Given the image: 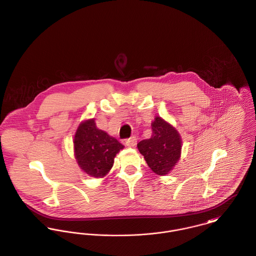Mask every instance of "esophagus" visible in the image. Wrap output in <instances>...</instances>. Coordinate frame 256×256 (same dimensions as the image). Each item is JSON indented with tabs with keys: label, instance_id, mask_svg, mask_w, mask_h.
<instances>
[{
	"label": "esophagus",
	"instance_id": "obj_1",
	"mask_svg": "<svg viewBox=\"0 0 256 256\" xmlns=\"http://www.w3.org/2000/svg\"><path fill=\"white\" fill-rule=\"evenodd\" d=\"M125 144H126L127 146H130V148L135 146L137 144V138L136 137H131V138L125 140Z\"/></svg>",
	"mask_w": 256,
	"mask_h": 256
}]
</instances>
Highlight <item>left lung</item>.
Listing matches in <instances>:
<instances>
[{
    "label": "left lung",
    "instance_id": "8db88e82",
    "mask_svg": "<svg viewBox=\"0 0 256 256\" xmlns=\"http://www.w3.org/2000/svg\"><path fill=\"white\" fill-rule=\"evenodd\" d=\"M152 129V137L140 140L137 146L150 168L156 174L163 176L180 160L182 140L177 130L162 117L154 118Z\"/></svg>",
    "mask_w": 256,
    "mask_h": 256
}]
</instances>
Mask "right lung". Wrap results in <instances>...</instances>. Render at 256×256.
<instances>
[{
	"label": "right lung",
	"mask_w": 256,
	"mask_h": 256,
	"mask_svg": "<svg viewBox=\"0 0 256 256\" xmlns=\"http://www.w3.org/2000/svg\"><path fill=\"white\" fill-rule=\"evenodd\" d=\"M122 146L116 138L96 128L94 120L82 122L74 137V152L80 168L94 178L106 176L112 169Z\"/></svg>",
	"instance_id": "right-lung-1"
}]
</instances>
